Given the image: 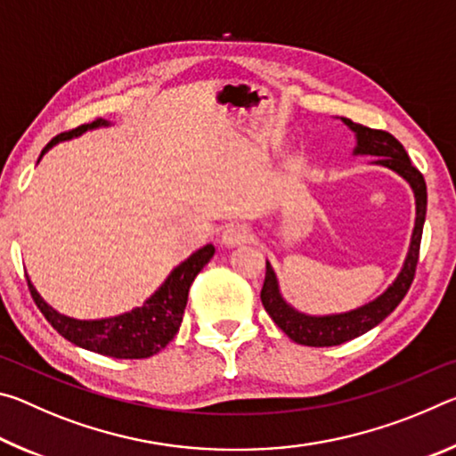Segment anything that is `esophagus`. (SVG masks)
Returning a JSON list of instances; mask_svg holds the SVG:
<instances>
[{
	"label": "esophagus",
	"instance_id": "esophagus-1",
	"mask_svg": "<svg viewBox=\"0 0 456 456\" xmlns=\"http://www.w3.org/2000/svg\"><path fill=\"white\" fill-rule=\"evenodd\" d=\"M249 239H251V231H249V227L243 225V223H231V225L223 229V233H221V243L227 247L247 243Z\"/></svg>",
	"mask_w": 456,
	"mask_h": 456
}]
</instances>
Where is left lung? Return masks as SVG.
<instances>
[{
  "label": "left lung",
  "instance_id": "1",
  "mask_svg": "<svg viewBox=\"0 0 456 456\" xmlns=\"http://www.w3.org/2000/svg\"><path fill=\"white\" fill-rule=\"evenodd\" d=\"M342 122L356 134V149H354V154H370V157H376L374 165L390 168V171L398 173L411 184L416 200V221L404 265L390 288L380 293L376 299H372V302L344 314L307 315L297 312L296 307H291L281 297L275 272L272 264L267 261L265 281L264 289H261V302H264L265 312L293 342L302 346H314V348L339 346L348 342V339L366 334V331L376 328L378 323L396 310V305L403 302L414 280L416 264H419L422 225L424 219H427V183H424V176L420 175L419 168L412 167L404 146L390 133H386V130L362 126L352 122L350 118H342Z\"/></svg>",
  "mask_w": 456,
  "mask_h": 456
}]
</instances>
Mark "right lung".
Masks as SVG:
<instances>
[{
  "mask_svg": "<svg viewBox=\"0 0 456 456\" xmlns=\"http://www.w3.org/2000/svg\"><path fill=\"white\" fill-rule=\"evenodd\" d=\"M110 122L98 118L92 125H82L70 133H61L45 144L40 159L48 152L53 144L61 141H70L74 136H80L86 130L108 126ZM215 253V247L209 243L200 247L191 257L176 265L165 283L146 299L141 307H134L126 314L114 315L104 320H76L53 310L36 291L32 281L28 280L29 293H32L36 305L40 307L44 318L52 323V328L64 336L68 342L80 346L84 350L102 354L110 358L138 360L151 358L160 352L165 346L176 336L181 328L184 307H187L189 288L195 281L200 269L209 264Z\"/></svg>",
  "mask_w": 456,
  "mask_h": 456,
  "instance_id": "add662e5",
  "label": "right lung"
}]
</instances>
